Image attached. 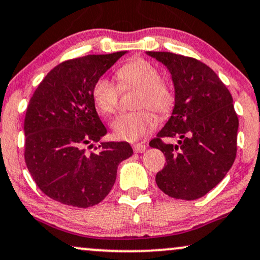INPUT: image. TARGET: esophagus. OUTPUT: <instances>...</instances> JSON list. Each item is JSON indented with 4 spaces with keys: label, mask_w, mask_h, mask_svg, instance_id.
I'll list each match as a JSON object with an SVG mask.
<instances>
[{
    "label": "esophagus",
    "mask_w": 260,
    "mask_h": 260,
    "mask_svg": "<svg viewBox=\"0 0 260 260\" xmlns=\"http://www.w3.org/2000/svg\"><path fill=\"white\" fill-rule=\"evenodd\" d=\"M133 150H134V152L141 153V152H144V151L146 150V145H145V144H143V143L134 144V145H133Z\"/></svg>",
    "instance_id": "esophagus-1"
}]
</instances>
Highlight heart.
Segmentation results:
<instances>
[{
  "label": "heart",
  "mask_w": 260,
  "mask_h": 260,
  "mask_svg": "<svg viewBox=\"0 0 260 260\" xmlns=\"http://www.w3.org/2000/svg\"><path fill=\"white\" fill-rule=\"evenodd\" d=\"M117 79L122 90L137 88L136 108H145L121 114L111 123L114 134L119 139L136 141L149 134L156 126V117L167 116L175 106V91L172 85L162 80V73L151 62L138 57L128 61L117 71ZM120 86L108 77L98 78L92 87V100L103 115L116 111L120 100Z\"/></svg>",
  "instance_id": "obj_1"
}]
</instances>
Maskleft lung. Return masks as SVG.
<instances>
[{
  "label": "left lung",
  "instance_id": "left-lung-1",
  "mask_svg": "<svg viewBox=\"0 0 260 260\" xmlns=\"http://www.w3.org/2000/svg\"><path fill=\"white\" fill-rule=\"evenodd\" d=\"M147 55L167 66L176 97L169 121L150 141L167 160L156 183L172 198H202L235 160L239 119L233 97L218 75L199 60L166 51ZM173 137L179 139L176 146L164 141Z\"/></svg>",
  "mask_w": 260,
  "mask_h": 260
}]
</instances>
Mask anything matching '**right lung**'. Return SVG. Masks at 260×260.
<instances>
[{"label": "right lung", "instance_id": "add662e5", "mask_svg": "<svg viewBox=\"0 0 260 260\" xmlns=\"http://www.w3.org/2000/svg\"><path fill=\"white\" fill-rule=\"evenodd\" d=\"M126 51L87 55L57 64L36 88L26 110L25 162L39 189L66 205L88 208L113 188L120 162L133 154L126 141L101 143L107 128L92 87Z\"/></svg>", "mask_w": 260, "mask_h": 260}]
</instances>
